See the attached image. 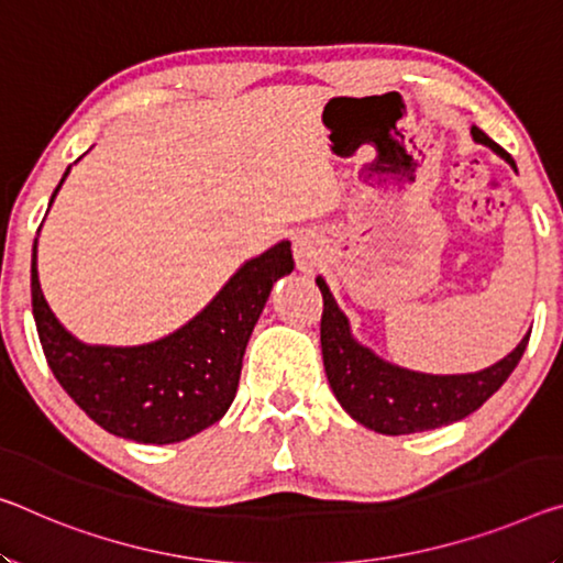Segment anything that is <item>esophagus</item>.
Returning <instances> with one entry per match:
<instances>
[{
	"mask_svg": "<svg viewBox=\"0 0 563 563\" xmlns=\"http://www.w3.org/2000/svg\"><path fill=\"white\" fill-rule=\"evenodd\" d=\"M296 261H298V267L302 273L313 271V253H310L306 240H298V243H296Z\"/></svg>",
	"mask_w": 563,
	"mask_h": 563,
	"instance_id": "1",
	"label": "esophagus"
}]
</instances>
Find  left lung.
<instances>
[{
	"instance_id": "8db88e82",
	"label": "left lung",
	"mask_w": 563,
	"mask_h": 563,
	"mask_svg": "<svg viewBox=\"0 0 563 563\" xmlns=\"http://www.w3.org/2000/svg\"><path fill=\"white\" fill-rule=\"evenodd\" d=\"M471 135L514 165L511 155L498 147L484 130L471 128ZM316 283L323 292L320 347H323L328 383L338 404L371 431L406 435L461 421L504 386L529 345L531 330L504 361L463 376H428V373L398 368L353 341L347 320L338 310L325 280L318 278Z\"/></svg>"
}]
</instances>
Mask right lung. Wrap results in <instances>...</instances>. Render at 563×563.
I'll list each match as a JSON object with an SVG mask.
<instances>
[{
    "instance_id": "right-lung-1",
    "label": "right lung",
    "mask_w": 563,
    "mask_h": 563,
    "mask_svg": "<svg viewBox=\"0 0 563 563\" xmlns=\"http://www.w3.org/2000/svg\"><path fill=\"white\" fill-rule=\"evenodd\" d=\"M290 271V243L283 240L247 261L200 316L163 341L85 345L59 325L42 296L34 240L32 316L59 386L97 426L137 443H177L225 416L238 394L247 338L273 283Z\"/></svg>"
}]
</instances>
